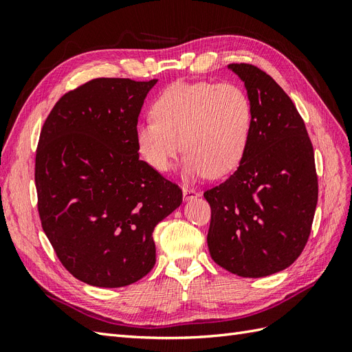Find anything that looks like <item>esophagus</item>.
<instances>
[{
    "instance_id": "1",
    "label": "esophagus",
    "mask_w": 352,
    "mask_h": 352,
    "mask_svg": "<svg viewBox=\"0 0 352 352\" xmlns=\"http://www.w3.org/2000/svg\"><path fill=\"white\" fill-rule=\"evenodd\" d=\"M199 195L198 190L192 189V188H188V186H184V198L185 201L188 199H192V198H197Z\"/></svg>"
}]
</instances>
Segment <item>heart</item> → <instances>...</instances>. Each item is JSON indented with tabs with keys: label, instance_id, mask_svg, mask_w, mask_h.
<instances>
[{
	"label": "heart",
	"instance_id": "heart-1",
	"mask_svg": "<svg viewBox=\"0 0 352 352\" xmlns=\"http://www.w3.org/2000/svg\"><path fill=\"white\" fill-rule=\"evenodd\" d=\"M154 119L135 127L138 151L157 172H168L180 151L190 177L232 173L247 153L252 104L235 83L176 82L155 98Z\"/></svg>",
	"mask_w": 352,
	"mask_h": 352
}]
</instances>
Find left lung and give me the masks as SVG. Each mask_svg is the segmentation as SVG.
<instances>
[{
	"label": "left lung",
	"mask_w": 352,
	"mask_h": 352,
	"mask_svg": "<svg viewBox=\"0 0 352 352\" xmlns=\"http://www.w3.org/2000/svg\"><path fill=\"white\" fill-rule=\"evenodd\" d=\"M252 104L250 144L238 170L207 189L211 258L242 278L278 273L300 257L311 232L318 182L302 117L272 76L229 65Z\"/></svg>",
	"instance_id": "obj_1"
}]
</instances>
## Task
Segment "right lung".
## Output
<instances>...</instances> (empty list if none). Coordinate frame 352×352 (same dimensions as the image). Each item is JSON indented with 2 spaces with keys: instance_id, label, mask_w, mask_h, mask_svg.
<instances>
[{
  "instance_id": "right-lung-1",
  "label": "right lung",
  "mask_w": 352,
  "mask_h": 352,
  "mask_svg": "<svg viewBox=\"0 0 352 352\" xmlns=\"http://www.w3.org/2000/svg\"><path fill=\"white\" fill-rule=\"evenodd\" d=\"M155 83L92 79L63 95L42 126L41 225L66 270L92 286H127L150 273L154 228L182 202V189L138 154L135 127Z\"/></svg>"
}]
</instances>
